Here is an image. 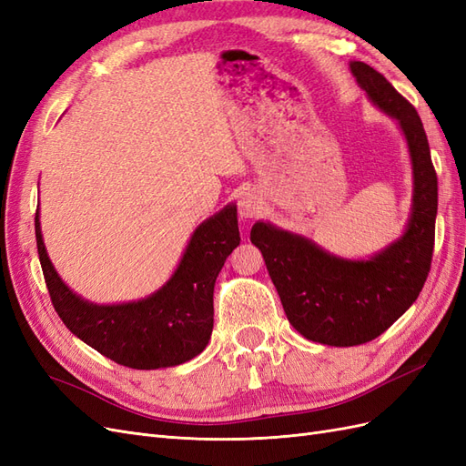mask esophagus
Segmentation results:
<instances>
[{"label": "esophagus", "mask_w": 466, "mask_h": 466, "mask_svg": "<svg viewBox=\"0 0 466 466\" xmlns=\"http://www.w3.org/2000/svg\"><path fill=\"white\" fill-rule=\"evenodd\" d=\"M260 211H262V202L258 196L252 190L241 192V196H238V214H241V218L245 219L257 218Z\"/></svg>", "instance_id": "34e87169"}]
</instances>
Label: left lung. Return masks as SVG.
<instances>
[{
	"mask_svg": "<svg viewBox=\"0 0 466 466\" xmlns=\"http://www.w3.org/2000/svg\"><path fill=\"white\" fill-rule=\"evenodd\" d=\"M350 69L371 103L399 122L410 151L414 196L404 235L370 260H346L270 223L257 221L250 231L288 320L327 346L365 344L400 319L426 284L435 241L437 175L424 124L377 69L363 62Z\"/></svg>",
	"mask_w": 466,
	"mask_h": 466,
	"instance_id": "obj_1",
	"label": "left lung"
}]
</instances>
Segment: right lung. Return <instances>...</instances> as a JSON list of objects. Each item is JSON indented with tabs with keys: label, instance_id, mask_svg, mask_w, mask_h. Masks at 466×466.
Returning <instances> with one entry per match:
<instances>
[{
	"label": "right lung",
	"instance_id": "right-lung-1",
	"mask_svg": "<svg viewBox=\"0 0 466 466\" xmlns=\"http://www.w3.org/2000/svg\"><path fill=\"white\" fill-rule=\"evenodd\" d=\"M35 233L56 313L79 340L132 370L173 368L208 346L214 329L216 278L241 243L237 208H223L196 228L175 274L161 289L132 303L96 305L81 299L54 270L42 241L38 209Z\"/></svg>",
	"mask_w": 466,
	"mask_h": 466
}]
</instances>
